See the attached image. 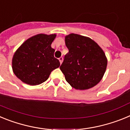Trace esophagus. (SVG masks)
I'll list each match as a JSON object with an SVG mask.
<instances>
[{
    "label": "esophagus",
    "instance_id": "obj_1",
    "mask_svg": "<svg viewBox=\"0 0 130 130\" xmlns=\"http://www.w3.org/2000/svg\"><path fill=\"white\" fill-rule=\"evenodd\" d=\"M58 60H59V61H60V64H62V61H63V57H60L59 58H58Z\"/></svg>",
    "mask_w": 130,
    "mask_h": 130
}]
</instances>
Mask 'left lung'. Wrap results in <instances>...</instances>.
<instances>
[{"label": "left lung", "instance_id": "1", "mask_svg": "<svg viewBox=\"0 0 130 130\" xmlns=\"http://www.w3.org/2000/svg\"><path fill=\"white\" fill-rule=\"evenodd\" d=\"M69 53L60 67L66 81L77 90L96 86L104 77L107 59L103 49L90 38L77 34L65 36Z\"/></svg>", "mask_w": 130, "mask_h": 130}]
</instances>
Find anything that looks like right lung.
Masks as SVG:
<instances>
[{"instance_id":"right-lung-1","label":"right lung","mask_w":130,"mask_h":130,"mask_svg":"<svg viewBox=\"0 0 130 130\" xmlns=\"http://www.w3.org/2000/svg\"><path fill=\"white\" fill-rule=\"evenodd\" d=\"M57 34H38L25 41L12 58V70L21 81L29 85H38L49 78L51 72L60 66L54 57L51 43Z\"/></svg>"}]
</instances>
